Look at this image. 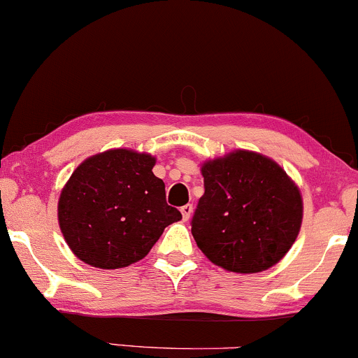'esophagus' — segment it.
<instances>
[{
	"mask_svg": "<svg viewBox=\"0 0 358 358\" xmlns=\"http://www.w3.org/2000/svg\"><path fill=\"white\" fill-rule=\"evenodd\" d=\"M180 212H182V217H183V220H188V219H190L192 212H193V207H192L190 203H188V205H183V207L180 208Z\"/></svg>",
	"mask_w": 358,
	"mask_h": 358,
	"instance_id": "esophagus-1",
	"label": "esophagus"
}]
</instances>
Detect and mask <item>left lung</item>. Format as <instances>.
I'll use <instances>...</instances> for the list:
<instances>
[{"mask_svg": "<svg viewBox=\"0 0 358 358\" xmlns=\"http://www.w3.org/2000/svg\"><path fill=\"white\" fill-rule=\"evenodd\" d=\"M205 193L192 219L196 245L215 266L241 274L273 268L303 222L298 185L269 156L234 150L202 163Z\"/></svg>", "mask_w": 358, "mask_h": 358, "instance_id": "8db88e82", "label": "left lung"}]
</instances>
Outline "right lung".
<instances>
[{
    "label": "right lung",
    "instance_id": "right-lung-1",
    "mask_svg": "<svg viewBox=\"0 0 358 358\" xmlns=\"http://www.w3.org/2000/svg\"><path fill=\"white\" fill-rule=\"evenodd\" d=\"M155 156L114 148L80 163L60 192L59 225L85 264L117 269L141 261L165 227L182 220L155 176Z\"/></svg>",
    "mask_w": 358,
    "mask_h": 358
}]
</instances>
